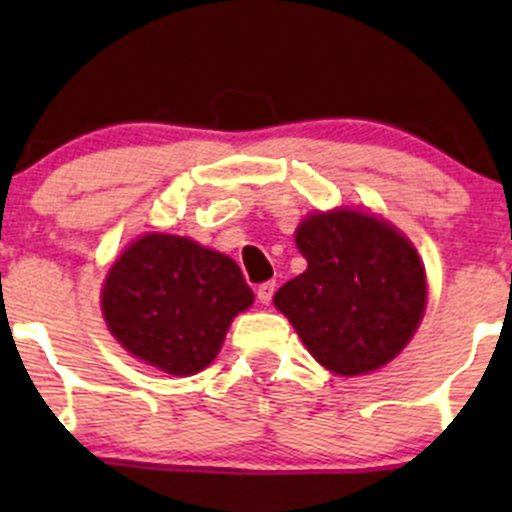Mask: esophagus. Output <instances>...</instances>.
I'll list each match as a JSON object with an SVG mask.
<instances>
[{
  "label": "esophagus",
  "mask_w": 512,
  "mask_h": 512,
  "mask_svg": "<svg viewBox=\"0 0 512 512\" xmlns=\"http://www.w3.org/2000/svg\"><path fill=\"white\" fill-rule=\"evenodd\" d=\"M275 282H262L260 287H257V299H260L262 304H270L272 302V294H275Z\"/></svg>",
  "instance_id": "34e87169"
}]
</instances>
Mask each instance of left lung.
I'll return each mask as SVG.
<instances>
[{
  "label": "left lung",
  "mask_w": 512,
  "mask_h": 512,
  "mask_svg": "<svg viewBox=\"0 0 512 512\" xmlns=\"http://www.w3.org/2000/svg\"><path fill=\"white\" fill-rule=\"evenodd\" d=\"M307 270L275 307L332 374L359 376L409 344L426 309V272L394 225L361 210L307 215L294 232Z\"/></svg>",
  "instance_id": "1"
}]
</instances>
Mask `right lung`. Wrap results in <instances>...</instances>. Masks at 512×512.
<instances>
[{"mask_svg": "<svg viewBox=\"0 0 512 512\" xmlns=\"http://www.w3.org/2000/svg\"><path fill=\"white\" fill-rule=\"evenodd\" d=\"M255 302L235 260L190 237L148 232L126 247L101 289L103 319L136 359L193 376L215 359L232 319Z\"/></svg>", "mask_w": 512, "mask_h": 512, "instance_id": "right-lung-1", "label": "right lung"}]
</instances>
